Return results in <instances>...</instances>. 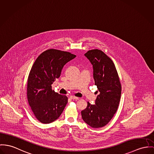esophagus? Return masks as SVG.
Here are the masks:
<instances>
[{
  "label": "esophagus",
  "mask_w": 154,
  "mask_h": 154,
  "mask_svg": "<svg viewBox=\"0 0 154 154\" xmlns=\"http://www.w3.org/2000/svg\"><path fill=\"white\" fill-rule=\"evenodd\" d=\"M70 99H71V100H79L78 97H74V96H70Z\"/></svg>",
  "instance_id": "34e87169"
}]
</instances>
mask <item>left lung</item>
Masks as SVG:
<instances>
[{
    "instance_id": "left-lung-1",
    "label": "left lung",
    "mask_w": 154,
    "mask_h": 154,
    "mask_svg": "<svg viewBox=\"0 0 154 154\" xmlns=\"http://www.w3.org/2000/svg\"><path fill=\"white\" fill-rule=\"evenodd\" d=\"M84 56L93 67V77L99 94L94 104L87 103L82 111L84 121L90 127H104L116 114L121 98V85L116 66L109 57L98 49L88 51Z\"/></svg>"
}]
</instances>
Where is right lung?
I'll list each match as a JSON object with an SVG mask.
<instances>
[{
	"label": "right lung",
	"instance_id": "add662e5",
	"mask_svg": "<svg viewBox=\"0 0 154 154\" xmlns=\"http://www.w3.org/2000/svg\"><path fill=\"white\" fill-rule=\"evenodd\" d=\"M75 57L69 52L49 49L35 60L28 77L27 95L35 118L42 123L54 121L66 106L67 97L52 90L51 84L59 78L64 66Z\"/></svg>",
	"mask_w": 154,
	"mask_h": 154
}]
</instances>
